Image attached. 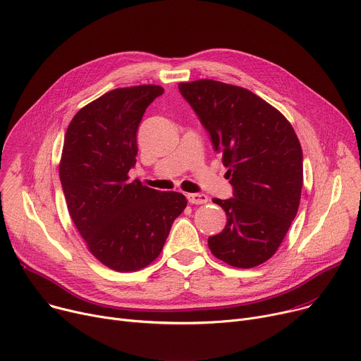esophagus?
<instances>
[{"mask_svg":"<svg viewBox=\"0 0 361 361\" xmlns=\"http://www.w3.org/2000/svg\"><path fill=\"white\" fill-rule=\"evenodd\" d=\"M187 200L191 204H204V203H207L209 197L206 195H200V193H188Z\"/></svg>","mask_w":361,"mask_h":361,"instance_id":"obj_1","label":"esophagus"}]
</instances>
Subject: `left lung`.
<instances>
[{
  "label": "left lung",
  "mask_w": 361,
  "mask_h": 361,
  "mask_svg": "<svg viewBox=\"0 0 361 361\" xmlns=\"http://www.w3.org/2000/svg\"><path fill=\"white\" fill-rule=\"evenodd\" d=\"M178 90L222 155L233 197L213 199L226 226L209 236L212 254L251 269L271 258L299 209L303 155L287 118L247 88L199 80Z\"/></svg>",
  "instance_id": "obj_1"
}]
</instances>
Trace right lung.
Masks as SVG:
<instances>
[{"mask_svg": "<svg viewBox=\"0 0 361 361\" xmlns=\"http://www.w3.org/2000/svg\"><path fill=\"white\" fill-rule=\"evenodd\" d=\"M159 85L117 88L82 107L65 133L59 178L72 221L90 252L116 271H136L162 251L187 206L176 191L129 180L136 132Z\"/></svg>", "mask_w": 361, "mask_h": 361, "instance_id": "right-lung-1", "label": "right lung"}]
</instances>
